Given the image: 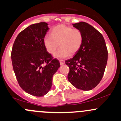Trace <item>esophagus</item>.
Here are the masks:
<instances>
[{
  "mask_svg": "<svg viewBox=\"0 0 121 121\" xmlns=\"http://www.w3.org/2000/svg\"><path fill=\"white\" fill-rule=\"evenodd\" d=\"M59 61H60V63L61 65H63L65 64V61H64V60H60Z\"/></svg>",
  "mask_w": 121,
  "mask_h": 121,
  "instance_id": "34e87169",
  "label": "esophagus"
}]
</instances>
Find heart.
<instances>
[{
  "instance_id": "1",
  "label": "heart",
  "mask_w": 121,
  "mask_h": 121,
  "mask_svg": "<svg viewBox=\"0 0 121 121\" xmlns=\"http://www.w3.org/2000/svg\"><path fill=\"white\" fill-rule=\"evenodd\" d=\"M83 41L82 32L78 29H73L69 26L60 24L54 26L50 35L44 36L43 43L47 52L54 54L60 46L54 56L58 58H66L74 55L81 49Z\"/></svg>"
}]
</instances>
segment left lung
Here are the masks:
<instances>
[{
    "label": "left lung",
    "mask_w": 121,
    "mask_h": 121,
    "mask_svg": "<svg viewBox=\"0 0 121 121\" xmlns=\"http://www.w3.org/2000/svg\"><path fill=\"white\" fill-rule=\"evenodd\" d=\"M83 35L80 50L65 63L69 67L68 79L79 89L90 91L100 83L105 71L108 50L101 33L85 22L72 24Z\"/></svg>",
    "instance_id": "obj_1"
}]
</instances>
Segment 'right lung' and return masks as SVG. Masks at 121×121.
Listing matches in <instances>:
<instances>
[{
  "instance_id": "add662e5",
  "label": "right lung",
  "mask_w": 121,
  "mask_h": 121,
  "mask_svg": "<svg viewBox=\"0 0 121 121\" xmlns=\"http://www.w3.org/2000/svg\"><path fill=\"white\" fill-rule=\"evenodd\" d=\"M46 22L30 25L16 38L11 53L13 68L20 87L25 92L41 97L50 91L53 75L60 66L44 47L49 30Z\"/></svg>"
}]
</instances>
